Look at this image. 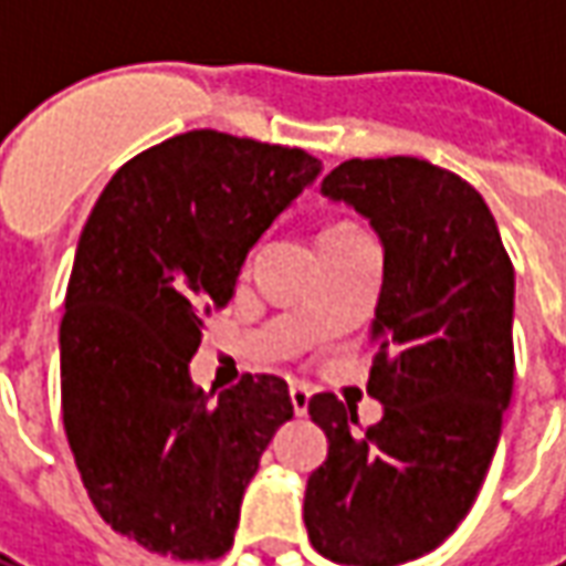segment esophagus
<instances>
[{
    "mask_svg": "<svg viewBox=\"0 0 566 566\" xmlns=\"http://www.w3.org/2000/svg\"><path fill=\"white\" fill-rule=\"evenodd\" d=\"M308 388L306 385H291V406H294V416H306L308 412Z\"/></svg>",
    "mask_w": 566,
    "mask_h": 566,
    "instance_id": "34e87169",
    "label": "esophagus"
}]
</instances>
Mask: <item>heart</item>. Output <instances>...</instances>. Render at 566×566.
Instances as JSON below:
<instances>
[{
  "mask_svg": "<svg viewBox=\"0 0 566 566\" xmlns=\"http://www.w3.org/2000/svg\"><path fill=\"white\" fill-rule=\"evenodd\" d=\"M355 233H357L355 227H348V223H336V227H331V230L324 233L321 245H324V242H336V239H348V235H355Z\"/></svg>",
  "mask_w": 566,
  "mask_h": 566,
  "instance_id": "b5f03b06",
  "label": "heart"
}]
</instances>
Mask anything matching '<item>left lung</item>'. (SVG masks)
Here are the masks:
<instances>
[{
    "instance_id": "1",
    "label": "left lung",
    "mask_w": 566,
    "mask_h": 566,
    "mask_svg": "<svg viewBox=\"0 0 566 566\" xmlns=\"http://www.w3.org/2000/svg\"><path fill=\"white\" fill-rule=\"evenodd\" d=\"M321 193L367 218L381 242L360 430L333 394L308 400L327 461L308 475L312 546L348 566L416 560L463 522L510 409L515 272L485 199L418 157L345 160Z\"/></svg>"
}]
</instances>
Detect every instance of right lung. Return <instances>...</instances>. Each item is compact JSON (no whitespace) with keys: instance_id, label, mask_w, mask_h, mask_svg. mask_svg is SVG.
Returning <instances> with one entry per match:
<instances>
[{"instance_id":"obj_1","label":"right lung","mask_w":566,"mask_h":566,"mask_svg":"<svg viewBox=\"0 0 566 566\" xmlns=\"http://www.w3.org/2000/svg\"><path fill=\"white\" fill-rule=\"evenodd\" d=\"M300 148L193 129L117 169L81 230L60 324L63 424L93 506L157 555L214 560L275 430L279 376L199 391L202 315L235 294L251 248L315 185Z\"/></svg>"}]
</instances>
